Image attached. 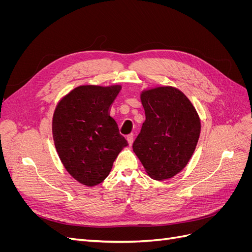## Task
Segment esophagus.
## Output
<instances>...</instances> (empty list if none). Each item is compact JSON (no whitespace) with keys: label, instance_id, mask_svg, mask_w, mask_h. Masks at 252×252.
I'll list each match as a JSON object with an SVG mask.
<instances>
[{"label":"esophagus","instance_id":"34e87169","mask_svg":"<svg viewBox=\"0 0 252 252\" xmlns=\"http://www.w3.org/2000/svg\"><path fill=\"white\" fill-rule=\"evenodd\" d=\"M127 142H128V144L129 145H130V146H131V145H132V143H133V134L132 133H130V134H128L127 135Z\"/></svg>","mask_w":252,"mask_h":252}]
</instances>
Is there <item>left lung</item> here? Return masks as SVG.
Wrapping results in <instances>:
<instances>
[{"label": "left lung", "instance_id": "8db88e82", "mask_svg": "<svg viewBox=\"0 0 252 252\" xmlns=\"http://www.w3.org/2000/svg\"><path fill=\"white\" fill-rule=\"evenodd\" d=\"M141 100L146 120L133 142L134 154L150 178H172L194 152L201 132L199 114L188 97L173 87L144 91Z\"/></svg>", "mask_w": 252, "mask_h": 252}]
</instances>
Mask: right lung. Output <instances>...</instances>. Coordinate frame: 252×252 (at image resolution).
Listing matches in <instances>:
<instances>
[{
    "label": "right lung",
    "instance_id": "1",
    "mask_svg": "<svg viewBox=\"0 0 252 252\" xmlns=\"http://www.w3.org/2000/svg\"><path fill=\"white\" fill-rule=\"evenodd\" d=\"M120 85L80 86L57 105L52 135L58 155L73 179L94 186L109 174L114 159L128 143L109 114Z\"/></svg>",
    "mask_w": 252,
    "mask_h": 252
}]
</instances>
